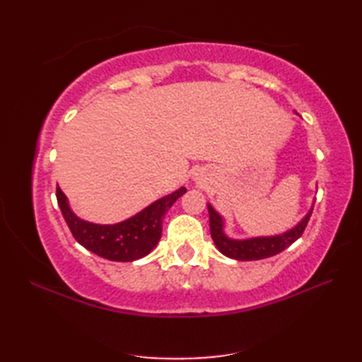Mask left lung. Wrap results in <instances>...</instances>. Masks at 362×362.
<instances>
[{
  "label": "left lung",
  "mask_w": 362,
  "mask_h": 362,
  "mask_svg": "<svg viewBox=\"0 0 362 362\" xmlns=\"http://www.w3.org/2000/svg\"><path fill=\"white\" fill-rule=\"evenodd\" d=\"M311 213L313 210L306 214L305 219L300 222L297 227H294L283 235L269 236V238H253V240H245V241H235V240H230V238H227L224 232H222V219L219 214L209 205L210 232H211L214 244H216V247L224 253V255L240 259V261L263 259V258L276 255V253L288 249L292 243H296L298 238L303 235L306 226H308Z\"/></svg>",
  "instance_id": "8db88e82"
}]
</instances>
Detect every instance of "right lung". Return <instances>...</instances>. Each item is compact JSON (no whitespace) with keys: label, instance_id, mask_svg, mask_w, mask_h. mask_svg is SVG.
<instances>
[{"label":"right lung","instance_id":"add662e5","mask_svg":"<svg viewBox=\"0 0 362 362\" xmlns=\"http://www.w3.org/2000/svg\"><path fill=\"white\" fill-rule=\"evenodd\" d=\"M185 193L187 188H180L173 194L158 199L124 222L115 226H98L74 216L64 191L59 187L56 188L57 204L74 240L90 252L110 261H134L148 255L160 241L161 221L166 211Z\"/></svg>","mask_w":362,"mask_h":362}]
</instances>
